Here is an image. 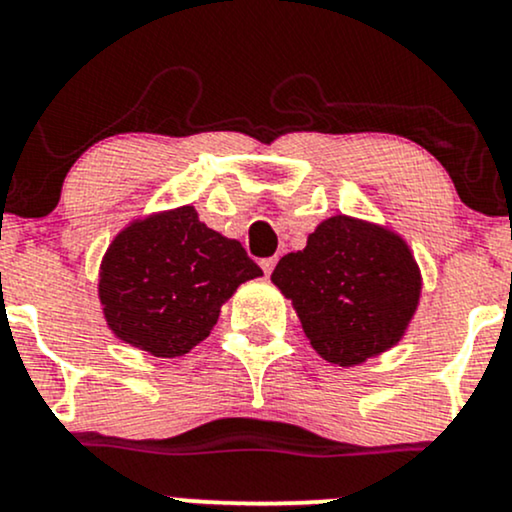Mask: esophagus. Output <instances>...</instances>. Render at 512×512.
Instances as JSON below:
<instances>
[{
    "mask_svg": "<svg viewBox=\"0 0 512 512\" xmlns=\"http://www.w3.org/2000/svg\"><path fill=\"white\" fill-rule=\"evenodd\" d=\"M262 264V269H264V274H272V269H274V264H276V257H267V260H262L260 262Z\"/></svg>",
    "mask_w": 512,
    "mask_h": 512,
    "instance_id": "esophagus-1",
    "label": "esophagus"
}]
</instances>
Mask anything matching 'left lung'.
I'll return each instance as SVG.
<instances>
[{
  "instance_id": "1",
  "label": "left lung",
  "mask_w": 512,
  "mask_h": 512,
  "mask_svg": "<svg viewBox=\"0 0 512 512\" xmlns=\"http://www.w3.org/2000/svg\"><path fill=\"white\" fill-rule=\"evenodd\" d=\"M272 281L317 354L344 368L392 349L421 298V269L407 240L346 214L325 219L303 250L281 257Z\"/></svg>"
}]
</instances>
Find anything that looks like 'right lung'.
Returning a JSON list of instances; mask_svg holds the SVG:
<instances>
[{
    "instance_id": "obj_1",
    "label": "right lung",
    "mask_w": 512,
    "mask_h": 512,
    "mask_svg": "<svg viewBox=\"0 0 512 512\" xmlns=\"http://www.w3.org/2000/svg\"><path fill=\"white\" fill-rule=\"evenodd\" d=\"M257 276L262 269L243 245L211 231L185 204L117 233L98 272V298L117 339L175 358L204 342L221 305Z\"/></svg>"
}]
</instances>
